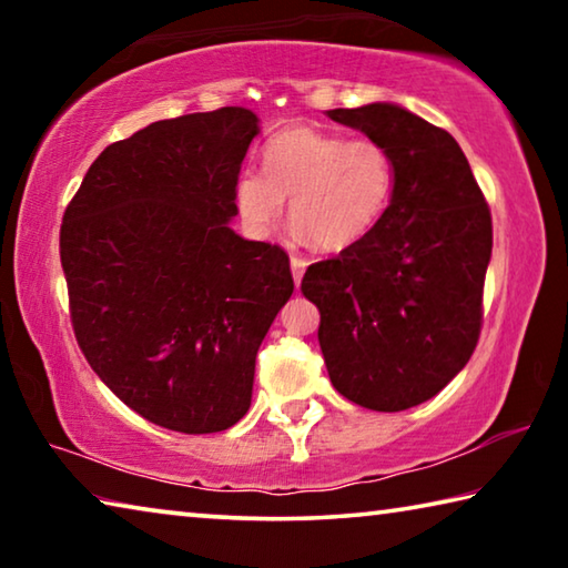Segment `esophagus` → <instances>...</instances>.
<instances>
[{"label":"esophagus","mask_w":568,"mask_h":568,"mask_svg":"<svg viewBox=\"0 0 568 568\" xmlns=\"http://www.w3.org/2000/svg\"><path fill=\"white\" fill-rule=\"evenodd\" d=\"M305 261L303 257H297V255H293L291 257V271H293V281H295V285H301V281H303V273H305Z\"/></svg>","instance_id":"obj_1"}]
</instances>
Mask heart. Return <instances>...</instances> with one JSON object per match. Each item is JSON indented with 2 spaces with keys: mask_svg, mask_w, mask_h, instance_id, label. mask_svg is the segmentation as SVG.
Listing matches in <instances>:
<instances>
[{
  "mask_svg": "<svg viewBox=\"0 0 568 568\" xmlns=\"http://www.w3.org/2000/svg\"><path fill=\"white\" fill-rule=\"evenodd\" d=\"M393 180V160L381 142L291 124L267 140L263 172H240L233 197L250 237L271 235L291 200L295 233L325 253H338L376 227Z\"/></svg>",
  "mask_w": 568,
  "mask_h": 568,
  "instance_id": "b5f03b06",
  "label": "heart"
}]
</instances>
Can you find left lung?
Wrapping results in <instances>:
<instances>
[{
  "instance_id": "1",
  "label": "left lung",
  "mask_w": 568,
  "mask_h": 568,
  "mask_svg": "<svg viewBox=\"0 0 568 568\" xmlns=\"http://www.w3.org/2000/svg\"><path fill=\"white\" fill-rule=\"evenodd\" d=\"M393 160L386 213L361 243L305 271L335 390L396 413L454 381L480 333L491 213L458 142L396 102L328 110Z\"/></svg>"
}]
</instances>
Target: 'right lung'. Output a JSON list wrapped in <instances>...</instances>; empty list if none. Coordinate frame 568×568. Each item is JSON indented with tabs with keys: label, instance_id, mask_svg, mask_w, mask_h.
Segmentation results:
<instances>
[{
	"label": "right lung",
	"instance_id": "1",
	"mask_svg": "<svg viewBox=\"0 0 568 568\" xmlns=\"http://www.w3.org/2000/svg\"><path fill=\"white\" fill-rule=\"evenodd\" d=\"M257 134L245 108L152 122L102 150L62 217L84 358L124 406L180 434L245 416L257 348L293 295L285 250L230 227Z\"/></svg>",
	"mask_w": 568,
	"mask_h": 568
}]
</instances>
